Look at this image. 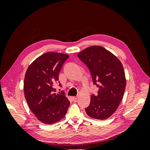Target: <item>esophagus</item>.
<instances>
[{
    "instance_id": "obj_1",
    "label": "esophagus",
    "mask_w": 150,
    "mask_h": 150,
    "mask_svg": "<svg viewBox=\"0 0 150 150\" xmlns=\"http://www.w3.org/2000/svg\"><path fill=\"white\" fill-rule=\"evenodd\" d=\"M77 99H78V97H77V96L72 97V99H73V101H76L77 100Z\"/></svg>"
}]
</instances>
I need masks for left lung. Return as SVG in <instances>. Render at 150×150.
<instances>
[{
  "instance_id": "1",
  "label": "left lung",
  "mask_w": 150,
  "mask_h": 150,
  "mask_svg": "<svg viewBox=\"0 0 150 150\" xmlns=\"http://www.w3.org/2000/svg\"><path fill=\"white\" fill-rule=\"evenodd\" d=\"M78 57L91 72L94 85L99 88L92 94L87 115L94 119L106 120L118 108L126 88V78L121 62L114 54L101 46L85 49Z\"/></svg>"
}]
</instances>
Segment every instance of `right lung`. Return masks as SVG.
<instances>
[{"mask_svg":"<svg viewBox=\"0 0 150 150\" xmlns=\"http://www.w3.org/2000/svg\"><path fill=\"white\" fill-rule=\"evenodd\" d=\"M67 54L48 52L38 57L25 72L24 89L26 101L31 111L43 123L51 125L64 117L70 102L64 93L56 92L54 85L59 73L67 59Z\"/></svg>","mask_w":150,"mask_h":150,"instance_id":"add662e5","label":"right lung"}]
</instances>
